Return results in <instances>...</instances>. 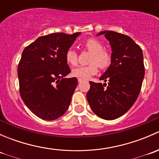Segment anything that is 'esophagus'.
Wrapping results in <instances>:
<instances>
[{"mask_svg": "<svg viewBox=\"0 0 159 159\" xmlns=\"http://www.w3.org/2000/svg\"><path fill=\"white\" fill-rule=\"evenodd\" d=\"M78 82H79V83H81V82H82V81H84V79H82V78H78Z\"/></svg>", "mask_w": 159, "mask_h": 159, "instance_id": "esophagus-1", "label": "esophagus"}]
</instances>
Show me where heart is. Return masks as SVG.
<instances>
[{
  "label": "heart",
  "mask_w": 159,
  "mask_h": 159,
  "mask_svg": "<svg viewBox=\"0 0 159 159\" xmlns=\"http://www.w3.org/2000/svg\"><path fill=\"white\" fill-rule=\"evenodd\" d=\"M84 49L91 52L89 58L90 64L84 66H79L72 70V75L77 78L88 79L98 72V67L106 69L110 66L112 61L111 54L103 48L102 42L95 38H89L83 43ZM65 61L70 66L78 65V56L75 50L70 48L65 53Z\"/></svg>",
  "instance_id": "obj_1"
}]
</instances>
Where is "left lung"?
I'll list each match as a JSON object with an SVG mask.
<instances>
[{
  "mask_svg": "<svg viewBox=\"0 0 159 159\" xmlns=\"http://www.w3.org/2000/svg\"><path fill=\"white\" fill-rule=\"evenodd\" d=\"M111 47L112 61L100 78L106 83L90 81L89 104L96 115L105 120L119 118L131 108L140 93L145 76L142 50L128 35L104 30Z\"/></svg>",
  "mask_w": 159,
  "mask_h": 159,
  "instance_id": "left-lung-1",
  "label": "left lung"
}]
</instances>
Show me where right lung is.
<instances>
[{"label":"right lung","mask_w":159,"mask_h":159,"mask_svg":"<svg viewBox=\"0 0 159 159\" xmlns=\"http://www.w3.org/2000/svg\"><path fill=\"white\" fill-rule=\"evenodd\" d=\"M79 32L53 33L39 37L24 49L17 67L19 91L26 106L41 119L52 121L68 110L78 84L70 72L65 53Z\"/></svg>","instance_id":"1"}]
</instances>
